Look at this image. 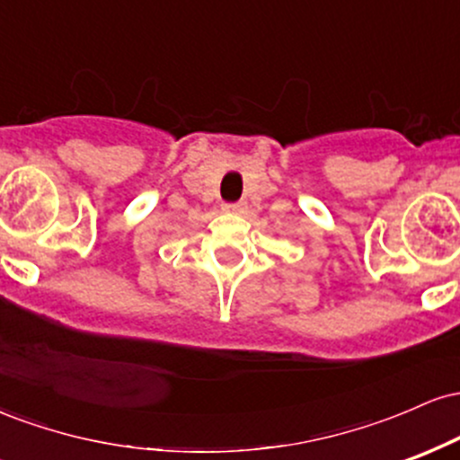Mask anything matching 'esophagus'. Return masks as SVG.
Here are the masks:
<instances>
[{
    "label": "esophagus",
    "mask_w": 460,
    "mask_h": 460,
    "mask_svg": "<svg viewBox=\"0 0 460 460\" xmlns=\"http://www.w3.org/2000/svg\"><path fill=\"white\" fill-rule=\"evenodd\" d=\"M223 209H225V212H231V214H242V212H244V203H225Z\"/></svg>",
    "instance_id": "34e87169"
}]
</instances>
